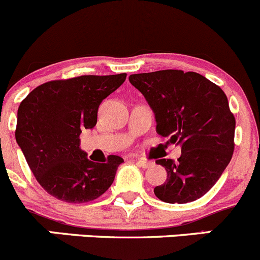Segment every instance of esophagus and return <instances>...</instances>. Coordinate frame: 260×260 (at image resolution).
I'll list each match as a JSON object with an SVG mask.
<instances>
[{"instance_id": "obj_1", "label": "esophagus", "mask_w": 260, "mask_h": 260, "mask_svg": "<svg viewBox=\"0 0 260 260\" xmlns=\"http://www.w3.org/2000/svg\"><path fill=\"white\" fill-rule=\"evenodd\" d=\"M136 163H138L139 167H141V168H149V167L153 166V161L145 160V159H138V160H136Z\"/></svg>"}]
</instances>
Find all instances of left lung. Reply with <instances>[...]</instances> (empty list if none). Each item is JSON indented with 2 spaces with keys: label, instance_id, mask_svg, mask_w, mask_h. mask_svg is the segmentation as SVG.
<instances>
[{
  "label": "left lung",
  "instance_id": "8db88e82",
  "mask_svg": "<svg viewBox=\"0 0 260 260\" xmlns=\"http://www.w3.org/2000/svg\"><path fill=\"white\" fill-rule=\"evenodd\" d=\"M155 115L156 133L181 145L178 160L158 159L167 181L154 188L168 204L196 201L210 191L234 153L235 117L225 92L196 72L166 69L131 74Z\"/></svg>",
  "mask_w": 260,
  "mask_h": 260
}]
</instances>
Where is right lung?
Wrapping results in <instances>:
<instances>
[{
	"mask_svg": "<svg viewBox=\"0 0 260 260\" xmlns=\"http://www.w3.org/2000/svg\"><path fill=\"white\" fill-rule=\"evenodd\" d=\"M126 73L79 76L40 84L20 104L15 138L40 186L50 196L84 204L112 184L121 156L94 163L79 148L82 130L92 129L102 100L116 91Z\"/></svg>",
	"mask_w": 260,
	"mask_h": 260,
	"instance_id": "add662e5",
	"label": "right lung"
}]
</instances>
